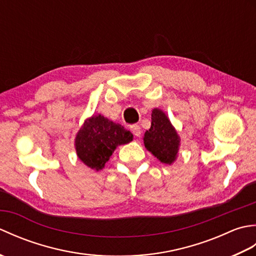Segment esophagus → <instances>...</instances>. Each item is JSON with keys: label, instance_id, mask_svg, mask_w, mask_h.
I'll list each match as a JSON object with an SVG mask.
<instances>
[{"label": "esophagus", "instance_id": "34e87169", "mask_svg": "<svg viewBox=\"0 0 256 256\" xmlns=\"http://www.w3.org/2000/svg\"><path fill=\"white\" fill-rule=\"evenodd\" d=\"M131 131H132V133L135 135V136H138V138L140 135V132H142V131H140V128L138 126V125H136V124L132 125V126H131Z\"/></svg>", "mask_w": 256, "mask_h": 256}]
</instances>
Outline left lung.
Here are the masks:
<instances>
[{
  "label": "left lung",
  "mask_w": 256,
  "mask_h": 256,
  "mask_svg": "<svg viewBox=\"0 0 256 256\" xmlns=\"http://www.w3.org/2000/svg\"><path fill=\"white\" fill-rule=\"evenodd\" d=\"M144 145L160 162L172 165L180 145L178 134L170 118L160 108L152 111L150 128L144 134Z\"/></svg>",
  "instance_id": "left-lung-1"
}]
</instances>
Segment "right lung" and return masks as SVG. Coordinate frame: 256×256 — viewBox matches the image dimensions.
Instances as JSON below:
<instances>
[{"label": "right lung", "instance_id": "1", "mask_svg": "<svg viewBox=\"0 0 256 256\" xmlns=\"http://www.w3.org/2000/svg\"><path fill=\"white\" fill-rule=\"evenodd\" d=\"M133 134L101 114L86 120L74 140L79 160L96 172L104 167L116 146L128 144Z\"/></svg>", "mask_w": 256, "mask_h": 256}]
</instances>
